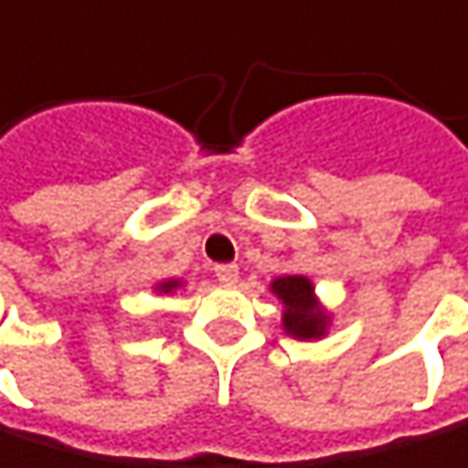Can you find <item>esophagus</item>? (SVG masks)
I'll list each match as a JSON object with an SVG mask.
<instances>
[{"mask_svg": "<svg viewBox=\"0 0 468 468\" xmlns=\"http://www.w3.org/2000/svg\"><path fill=\"white\" fill-rule=\"evenodd\" d=\"M214 274H217V280H219V282L234 285V282H237V277H239V269H237V265H231V262H222V265H217V269H214Z\"/></svg>", "mask_w": 468, "mask_h": 468, "instance_id": "34e87169", "label": "esophagus"}]
</instances>
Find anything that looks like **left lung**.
I'll use <instances>...</instances> for the list:
<instances>
[{
    "label": "left lung",
    "mask_w": 468,
    "mask_h": 468,
    "mask_svg": "<svg viewBox=\"0 0 468 468\" xmlns=\"http://www.w3.org/2000/svg\"><path fill=\"white\" fill-rule=\"evenodd\" d=\"M271 292L282 303V328L297 340H320L325 335L328 314L320 309L309 277L289 274L271 282Z\"/></svg>",
    "instance_id": "1"
}]
</instances>
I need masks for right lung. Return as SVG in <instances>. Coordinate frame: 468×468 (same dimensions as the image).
<instances>
[{
	"label": "right lung",
	"mask_w": 468,
	"mask_h": 468,
	"mask_svg": "<svg viewBox=\"0 0 468 468\" xmlns=\"http://www.w3.org/2000/svg\"><path fill=\"white\" fill-rule=\"evenodd\" d=\"M179 285H183V282H179V280H165V282H159V285H156V292H163V294H171L174 289H179Z\"/></svg>",
	"instance_id": "right-lung-1"
}]
</instances>
